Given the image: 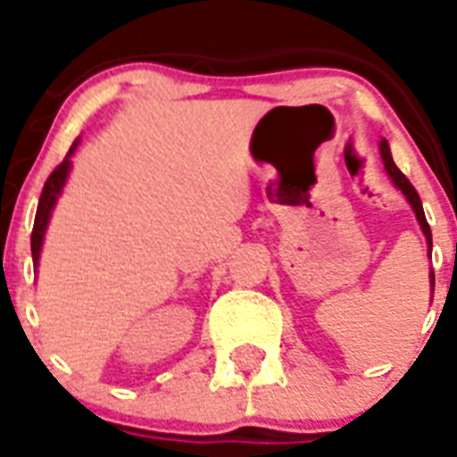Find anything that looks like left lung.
Segmentation results:
<instances>
[{
	"label": "left lung",
	"mask_w": 457,
	"mask_h": 457,
	"mask_svg": "<svg viewBox=\"0 0 457 457\" xmlns=\"http://www.w3.org/2000/svg\"><path fill=\"white\" fill-rule=\"evenodd\" d=\"M378 150H380V159H383L389 180L395 183L396 190H402V195L406 196V202L411 204V209H413V213H415V220H418V225H420V229H422V235H425V241H428V253H429V258H432V229H429L428 218H425V211H422L420 196H418V192H415L413 185L409 183V178L403 176L402 170L396 169L395 159H392V152H389L387 140L385 138L380 140ZM429 284H432V293H434V272H429Z\"/></svg>",
	"instance_id": "obj_1"
}]
</instances>
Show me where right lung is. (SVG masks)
Returning <instances> with one entry per match:
<instances>
[{
  "label": "right lung",
  "mask_w": 457,
  "mask_h": 457,
  "mask_svg": "<svg viewBox=\"0 0 457 457\" xmlns=\"http://www.w3.org/2000/svg\"><path fill=\"white\" fill-rule=\"evenodd\" d=\"M77 145H79V138L74 140L72 147H70L68 157L62 159V164L48 176V180L44 183L42 196H39V206H37V216H35V228H32V239H29V246H32V261L35 265H39V255H42V244H44V235H46L48 220H51V213L55 209V202H58V196L62 195V187L68 183L70 169H72V154L77 150Z\"/></svg>",
  "instance_id": "right-lung-1"
}]
</instances>
